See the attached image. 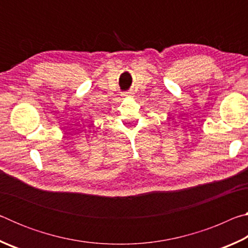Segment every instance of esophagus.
Instances as JSON below:
<instances>
[{"label": "esophagus", "instance_id": "34e87169", "mask_svg": "<svg viewBox=\"0 0 248 248\" xmlns=\"http://www.w3.org/2000/svg\"><path fill=\"white\" fill-rule=\"evenodd\" d=\"M123 95H124V96H127V97H129V96H132L133 93H132V92H125V93H124Z\"/></svg>", "mask_w": 248, "mask_h": 248}]
</instances>
